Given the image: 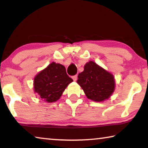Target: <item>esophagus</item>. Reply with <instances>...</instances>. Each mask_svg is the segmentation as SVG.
<instances>
[{
    "label": "esophagus",
    "instance_id": "esophagus-1",
    "mask_svg": "<svg viewBox=\"0 0 148 148\" xmlns=\"http://www.w3.org/2000/svg\"><path fill=\"white\" fill-rule=\"evenodd\" d=\"M72 79H73L74 81H76L77 79V75H74V76H72Z\"/></svg>",
    "mask_w": 148,
    "mask_h": 148
}]
</instances>
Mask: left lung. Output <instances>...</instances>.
Wrapping results in <instances>:
<instances>
[{
  "label": "left lung",
  "mask_w": 148,
  "mask_h": 148,
  "mask_svg": "<svg viewBox=\"0 0 148 148\" xmlns=\"http://www.w3.org/2000/svg\"><path fill=\"white\" fill-rule=\"evenodd\" d=\"M77 77V83L81 86L87 98L94 101H103L108 99L114 91L113 75L92 61L87 62L84 71Z\"/></svg>",
  "instance_id": "left-lung-1"
}]
</instances>
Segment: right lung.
<instances>
[{
	"instance_id": "add662e5",
	"label": "right lung",
	"mask_w": 148,
	"mask_h": 148,
	"mask_svg": "<svg viewBox=\"0 0 148 148\" xmlns=\"http://www.w3.org/2000/svg\"><path fill=\"white\" fill-rule=\"evenodd\" d=\"M72 82L63 65L53 62L34 77V92L47 102H56Z\"/></svg>"
}]
</instances>
